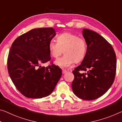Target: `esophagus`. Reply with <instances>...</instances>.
Listing matches in <instances>:
<instances>
[{
	"mask_svg": "<svg viewBox=\"0 0 122 122\" xmlns=\"http://www.w3.org/2000/svg\"><path fill=\"white\" fill-rule=\"evenodd\" d=\"M67 71L65 70V69H62V72L63 74H65V73H66L67 72Z\"/></svg>",
	"mask_w": 122,
	"mask_h": 122,
	"instance_id": "obj_1",
	"label": "esophagus"
}]
</instances>
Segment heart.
<instances>
[{"label":"heart","instance_id":"heart-1","mask_svg":"<svg viewBox=\"0 0 122 122\" xmlns=\"http://www.w3.org/2000/svg\"><path fill=\"white\" fill-rule=\"evenodd\" d=\"M56 41L51 40L48 47L51 57L57 59L63 53L65 55L56 61L61 67H68L75 62L81 61L86 55L87 46L85 40L76 35L66 32L59 34Z\"/></svg>","mask_w":122,"mask_h":122}]
</instances>
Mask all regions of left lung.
Segmentation results:
<instances>
[{"label": "left lung", "mask_w": 122, "mask_h": 122, "mask_svg": "<svg viewBox=\"0 0 122 122\" xmlns=\"http://www.w3.org/2000/svg\"><path fill=\"white\" fill-rule=\"evenodd\" d=\"M82 35L87 49L81 65L73 71L71 87L80 99L94 100L105 94L115 80L116 56L111 44L99 34L84 29ZM80 70L87 73H80Z\"/></svg>", "instance_id": "1"}]
</instances>
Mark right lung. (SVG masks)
<instances>
[{"instance_id": "right-lung-1", "label": "right lung", "mask_w": 122, "mask_h": 122, "mask_svg": "<svg viewBox=\"0 0 122 122\" xmlns=\"http://www.w3.org/2000/svg\"><path fill=\"white\" fill-rule=\"evenodd\" d=\"M56 35L54 29L37 28L18 37L10 49L7 70L15 87L27 98H42L50 95L62 75L51 60L48 44Z\"/></svg>"}]
</instances>
